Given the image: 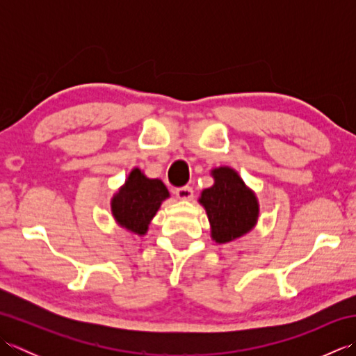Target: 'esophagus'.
<instances>
[{"label":"esophagus","mask_w":356,"mask_h":356,"mask_svg":"<svg viewBox=\"0 0 356 356\" xmlns=\"http://www.w3.org/2000/svg\"><path fill=\"white\" fill-rule=\"evenodd\" d=\"M174 194H176V197L180 200H191L194 191L191 186H182V188H177V190L174 191Z\"/></svg>","instance_id":"obj_1"}]
</instances>
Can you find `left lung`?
<instances>
[{
    "label": "left lung",
    "instance_id": "8db88e82",
    "mask_svg": "<svg viewBox=\"0 0 356 356\" xmlns=\"http://www.w3.org/2000/svg\"><path fill=\"white\" fill-rule=\"evenodd\" d=\"M211 176L214 185L202 191L199 203L207 211L211 238L216 243H229L254 229L260 213L259 199L229 166L211 170Z\"/></svg>",
    "mask_w": 356,
    "mask_h": 356
}]
</instances>
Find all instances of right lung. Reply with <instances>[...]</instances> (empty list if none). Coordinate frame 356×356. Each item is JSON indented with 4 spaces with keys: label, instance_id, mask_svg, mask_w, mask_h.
Returning a JSON list of instances; mask_svg holds the SVG:
<instances>
[{
    "label": "right lung",
    "instance_id": "1",
    "mask_svg": "<svg viewBox=\"0 0 356 356\" xmlns=\"http://www.w3.org/2000/svg\"><path fill=\"white\" fill-rule=\"evenodd\" d=\"M170 197L162 180L148 179L143 171L133 168L125 184L111 199V214L119 226L138 236H145L148 225Z\"/></svg>",
    "mask_w": 356,
    "mask_h": 356
}]
</instances>
